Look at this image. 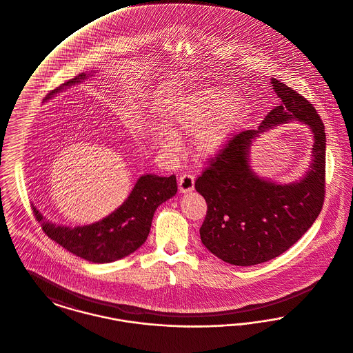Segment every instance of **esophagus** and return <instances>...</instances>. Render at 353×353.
I'll return each instance as SVG.
<instances>
[{
  "label": "esophagus",
  "instance_id": "1",
  "mask_svg": "<svg viewBox=\"0 0 353 353\" xmlns=\"http://www.w3.org/2000/svg\"><path fill=\"white\" fill-rule=\"evenodd\" d=\"M194 188V177L192 174H183L179 180V189L180 192L183 193H188V192H192Z\"/></svg>",
  "mask_w": 353,
  "mask_h": 353
}]
</instances>
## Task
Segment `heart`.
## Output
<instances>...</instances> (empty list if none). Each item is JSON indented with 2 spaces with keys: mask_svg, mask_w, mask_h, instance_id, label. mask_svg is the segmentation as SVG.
Here are the masks:
<instances>
[{
  "mask_svg": "<svg viewBox=\"0 0 353 353\" xmlns=\"http://www.w3.org/2000/svg\"><path fill=\"white\" fill-rule=\"evenodd\" d=\"M248 101L224 85H201L176 105L169 117V130L156 136L163 149L177 145V136L194 133L193 149L201 159L217 156L243 124Z\"/></svg>",
  "mask_w": 353,
  "mask_h": 353,
  "instance_id": "b5f03b06",
  "label": "heart"
}]
</instances>
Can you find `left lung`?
Masks as SVG:
<instances>
[{"mask_svg":"<svg viewBox=\"0 0 353 353\" xmlns=\"http://www.w3.org/2000/svg\"><path fill=\"white\" fill-rule=\"evenodd\" d=\"M281 103L257 130L229 140L196 180L208 210L200 228L203 244L223 261L250 267L284 253L321 212L325 193V130L313 105L285 83L270 79ZM290 121L307 124L314 134L312 165L297 182L279 185L250 168V146L260 134Z\"/></svg>","mask_w":353,"mask_h":353,"instance_id":"1","label":"left lung"}]
</instances>
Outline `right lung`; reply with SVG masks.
Masks as SVG:
<instances>
[{
    "instance_id": "right-lung-1",
    "label": "right lung",
    "mask_w": 353,
    "mask_h": 353,
    "mask_svg": "<svg viewBox=\"0 0 353 353\" xmlns=\"http://www.w3.org/2000/svg\"><path fill=\"white\" fill-rule=\"evenodd\" d=\"M88 76L81 73L63 83L65 88L81 83ZM63 90L54 89L48 97ZM177 193L176 176L161 177L143 174L124 203L97 223L81 227H65L49 221L40 209L32 204L33 213L45 234L68 252L94 264L124 259L140 248L149 234L156 209Z\"/></svg>"
}]
</instances>
